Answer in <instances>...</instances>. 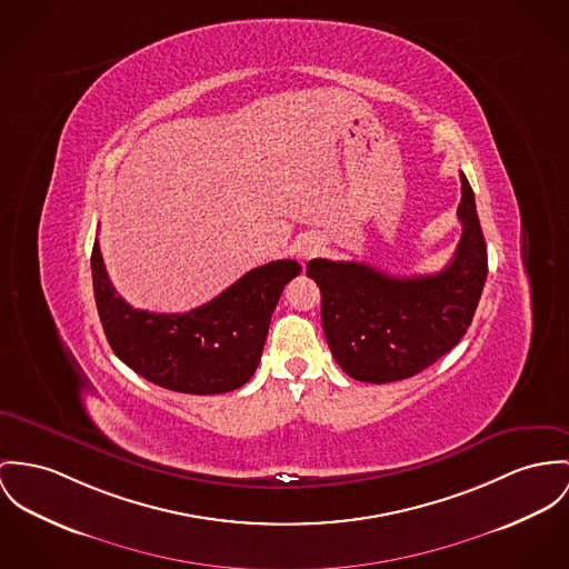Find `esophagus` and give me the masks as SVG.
I'll list each match as a JSON object with an SVG mask.
<instances>
[{
  "instance_id": "1",
  "label": "esophagus",
  "mask_w": 569,
  "mask_h": 569,
  "mask_svg": "<svg viewBox=\"0 0 569 569\" xmlns=\"http://www.w3.org/2000/svg\"><path fill=\"white\" fill-rule=\"evenodd\" d=\"M322 251V240L320 238H313V236H306L301 242H299V247H297V256L307 262V260H311L313 256H318Z\"/></svg>"
}]
</instances>
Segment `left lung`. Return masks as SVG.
<instances>
[{"label":"left lung","mask_w":569,"mask_h":569,"mask_svg":"<svg viewBox=\"0 0 569 569\" xmlns=\"http://www.w3.org/2000/svg\"><path fill=\"white\" fill-rule=\"evenodd\" d=\"M461 240L436 274L392 277L368 263L307 262L322 297V329L340 368L363 383H392L436 363L466 336L487 279L475 192L461 173Z\"/></svg>","instance_id":"obj_1"}]
</instances>
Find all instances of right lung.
<instances>
[{"instance_id":"add662e5","label":"right lung","mask_w":569,"mask_h":569,"mask_svg":"<svg viewBox=\"0 0 569 569\" xmlns=\"http://www.w3.org/2000/svg\"><path fill=\"white\" fill-rule=\"evenodd\" d=\"M92 288L114 355L147 381L181 393L242 388L262 359L279 297L301 266L277 260L249 270L206 306L186 313H153L128 306L108 279L94 240Z\"/></svg>"}]
</instances>
